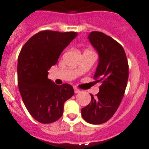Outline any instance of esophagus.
<instances>
[{"mask_svg": "<svg viewBox=\"0 0 149 149\" xmlns=\"http://www.w3.org/2000/svg\"><path fill=\"white\" fill-rule=\"evenodd\" d=\"M74 93H75V94L80 92V90L79 89V88H76V87H74Z\"/></svg>", "mask_w": 149, "mask_h": 149, "instance_id": "esophagus-1", "label": "esophagus"}]
</instances>
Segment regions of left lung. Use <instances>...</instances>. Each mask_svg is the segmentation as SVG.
Here are the masks:
<instances>
[{
	"instance_id": "left-lung-1",
	"label": "left lung",
	"mask_w": 149,
	"mask_h": 149,
	"mask_svg": "<svg viewBox=\"0 0 149 149\" xmlns=\"http://www.w3.org/2000/svg\"><path fill=\"white\" fill-rule=\"evenodd\" d=\"M88 40L99 54L94 78L100 83L96 97L81 109L82 117L91 124L107 122L115 113L124 96L129 78V64L123 46L103 32H91Z\"/></svg>"
}]
</instances>
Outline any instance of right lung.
<instances>
[{
    "instance_id": "add662e5",
    "label": "right lung",
    "mask_w": 149,
    "mask_h": 149,
    "mask_svg": "<svg viewBox=\"0 0 149 149\" xmlns=\"http://www.w3.org/2000/svg\"><path fill=\"white\" fill-rule=\"evenodd\" d=\"M77 35L74 32L41 31L30 38L19 54V91L29 114L41 123L60 119L64 103L73 96V87L67 84L56 85L48 79V70Z\"/></svg>"
}]
</instances>
